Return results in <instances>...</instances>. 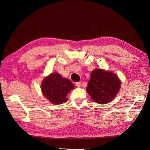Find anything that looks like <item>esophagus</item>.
Wrapping results in <instances>:
<instances>
[{
    "mask_svg": "<svg viewBox=\"0 0 150 150\" xmlns=\"http://www.w3.org/2000/svg\"><path fill=\"white\" fill-rule=\"evenodd\" d=\"M81 85V81H80V82H77L76 83V86H77V87H80Z\"/></svg>",
    "mask_w": 150,
    "mask_h": 150,
    "instance_id": "esophagus-1",
    "label": "esophagus"
}]
</instances>
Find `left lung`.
Instances as JSON below:
<instances>
[{
    "mask_svg": "<svg viewBox=\"0 0 150 150\" xmlns=\"http://www.w3.org/2000/svg\"><path fill=\"white\" fill-rule=\"evenodd\" d=\"M120 87L121 81L116 74L96 69L92 71L86 91L96 103L106 104L113 100Z\"/></svg>",
    "mask_w": 150,
    "mask_h": 150,
    "instance_id": "8db88e82",
    "label": "left lung"
}]
</instances>
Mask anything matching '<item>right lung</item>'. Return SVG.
<instances>
[{
    "mask_svg": "<svg viewBox=\"0 0 150 150\" xmlns=\"http://www.w3.org/2000/svg\"><path fill=\"white\" fill-rule=\"evenodd\" d=\"M75 88L69 79L54 72L46 76L41 83V91L45 98L53 105H60L67 101L68 93Z\"/></svg>",
    "mask_w": 150,
    "mask_h": 150,
    "instance_id": "obj_1",
    "label": "right lung"
}]
</instances>
